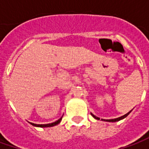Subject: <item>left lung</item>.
<instances>
[{
	"label": "left lung",
	"mask_w": 149,
	"mask_h": 149,
	"mask_svg": "<svg viewBox=\"0 0 149 149\" xmlns=\"http://www.w3.org/2000/svg\"><path fill=\"white\" fill-rule=\"evenodd\" d=\"M131 111H132V110H131ZM131 111H130V112H128V113H127V114H125V115L122 116H120V117H118V118L111 119V120H104V119H101V120H104V121H109V122H116V121H118V120H122V119L125 118V117H126V116H128V114H129V113L131 112ZM91 115L93 116V117H94V118H95V119H97V120H100V118H99V117H97V116H94L93 114H92V113H91Z\"/></svg>",
	"instance_id": "1"
}]
</instances>
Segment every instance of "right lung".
<instances>
[{"mask_svg": "<svg viewBox=\"0 0 149 149\" xmlns=\"http://www.w3.org/2000/svg\"><path fill=\"white\" fill-rule=\"evenodd\" d=\"M61 120V118H60L58 120L53 122V123H51V124H47V125H37V124H33V123H30L31 125H33V126H36V127H40V128H46V127H52V126H55V125H58L59 123Z\"/></svg>", "mask_w": 149, "mask_h": 149, "instance_id": "right-lung-1", "label": "right lung"}]
</instances>
